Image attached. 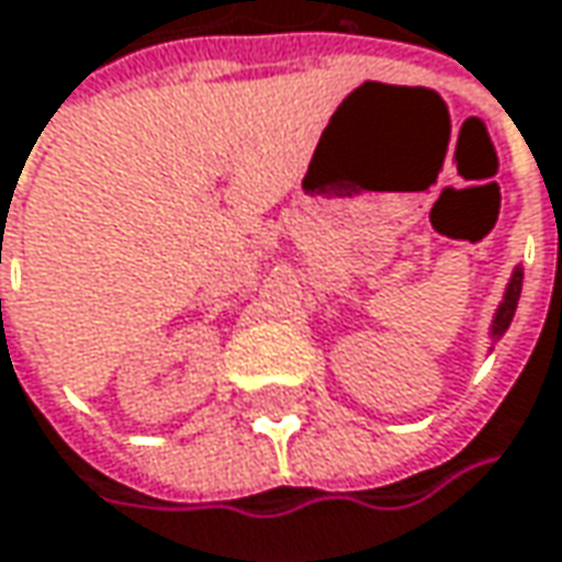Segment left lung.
Returning a JSON list of instances; mask_svg holds the SVG:
<instances>
[{"mask_svg": "<svg viewBox=\"0 0 562 562\" xmlns=\"http://www.w3.org/2000/svg\"><path fill=\"white\" fill-rule=\"evenodd\" d=\"M519 295H522V267L513 270V280L506 285V295H503L501 307H497V317H494V327H491V336L501 339L503 333L513 324V314H516V305H519Z\"/></svg>", "mask_w": 562, "mask_h": 562, "instance_id": "8db88e82", "label": "left lung"}]
</instances>
